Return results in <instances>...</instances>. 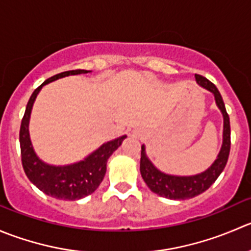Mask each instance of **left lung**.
Here are the masks:
<instances>
[{
  "mask_svg": "<svg viewBox=\"0 0 251 251\" xmlns=\"http://www.w3.org/2000/svg\"><path fill=\"white\" fill-rule=\"evenodd\" d=\"M195 80L201 88L211 91L215 96L216 105L220 108L223 116V141L221 150L218 152L215 162L204 172L194 176H173L161 172L149 160L145 152V145L141 146L140 157V173L144 182L146 183L151 192L160 197L172 200H187L201 194L207 190L215 183L218 176L225 170L228 161L230 150V125L229 116L226 111L225 102L222 100L220 91L209 79L205 76L195 74Z\"/></svg>",
  "mask_w": 251,
  "mask_h": 251,
  "instance_id": "1",
  "label": "left lung"
}]
</instances>
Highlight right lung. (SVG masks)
I'll list each match as a JSON object with an SVG mask.
<instances>
[{
    "instance_id": "add662e5",
    "label": "right lung",
    "mask_w": 251,
    "mask_h": 251,
    "mask_svg": "<svg viewBox=\"0 0 251 251\" xmlns=\"http://www.w3.org/2000/svg\"><path fill=\"white\" fill-rule=\"evenodd\" d=\"M90 71L75 69L67 71L51 76L34 90L26 105L25 113L22 120L21 131H19V143H21L22 163L24 172L31 183L42 193L59 200H79L88 195L93 194L102 182L106 173V165L110 156L121 146L126 135H122L117 139L102 144L94 152L83 161L72 163L67 166H53L44 162L38 157L31 145L29 135V120H30L31 108L36 96L40 93L41 88L51 81L68 75L86 74Z\"/></svg>"
}]
</instances>
